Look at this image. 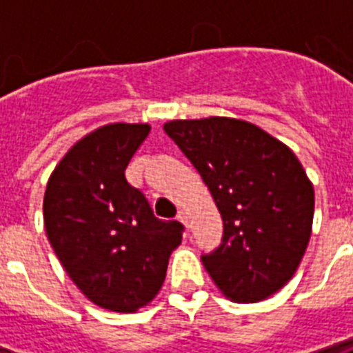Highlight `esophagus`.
Masks as SVG:
<instances>
[{
    "mask_svg": "<svg viewBox=\"0 0 353 353\" xmlns=\"http://www.w3.org/2000/svg\"><path fill=\"white\" fill-rule=\"evenodd\" d=\"M177 220L181 221L185 227H188V212H187V210L179 209V212H177Z\"/></svg>",
    "mask_w": 353,
    "mask_h": 353,
    "instance_id": "34e87169",
    "label": "esophagus"
}]
</instances>
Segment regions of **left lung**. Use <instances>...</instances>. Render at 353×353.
Masks as SVG:
<instances>
[{"mask_svg": "<svg viewBox=\"0 0 353 353\" xmlns=\"http://www.w3.org/2000/svg\"><path fill=\"white\" fill-rule=\"evenodd\" d=\"M163 128L196 166L223 220L221 245L201 256L210 279L243 304L276 293L312 236L315 192L301 161L241 119H177Z\"/></svg>", "mask_w": 353, "mask_h": 353, "instance_id": "1", "label": "left lung"}]
</instances>
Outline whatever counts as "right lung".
<instances>
[{"mask_svg":"<svg viewBox=\"0 0 353 353\" xmlns=\"http://www.w3.org/2000/svg\"><path fill=\"white\" fill-rule=\"evenodd\" d=\"M148 133L146 122L97 128L54 166L43 196V225L62 268L110 312L135 313L154 301L183 238L181 223L157 220L124 177Z\"/></svg>","mask_w":353,"mask_h":353,"instance_id":"obj_1","label":"right lung"}]
</instances>
